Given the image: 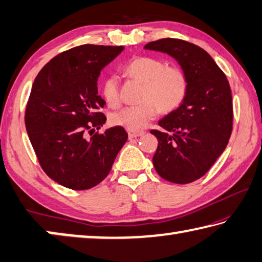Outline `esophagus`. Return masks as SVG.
Segmentation results:
<instances>
[{
	"label": "esophagus",
	"instance_id": "1",
	"mask_svg": "<svg viewBox=\"0 0 262 262\" xmlns=\"http://www.w3.org/2000/svg\"><path fill=\"white\" fill-rule=\"evenodd\" d=\"M128 132V136H129V139H133V137H139L144 135V132L143 130H135V129H127Z\"/></svg>",
	"mask_w": 262,
	"mask_h": 262
}]
</instances>
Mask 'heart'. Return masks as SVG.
Wrapping results in <instances>:
<instances>
[{
  "mask_svg": "<svg viewBox=\"0 0 262 262\" xmlns=\"http://www.w3.org/2000/svg\"><path fill=\"white\" fill-rule=\"evenodd\" d=\"M130 78L143 84L141 100L143 103L127 106L112 115L114 125L128 129H141L156 118L161 108L170 112L179 107L188 91V81L180 69L167 67L162 60L149 56H140L132 60L125 68ZM103 95L110 106L120 104L119 82L117 76L111 75L103 82Z\"/></svg>",
  "mask_w": 262,
  "mask_h": 262,
  "instance_id": "1",
  "label": "heart"
}]
</instances>
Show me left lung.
I'll return each mask as SVG.
<instances>
[{
  "mask_svg": "<svg viewBox=\"0 0 262 262\" xmlns=\"http://www.w3.org/2000/svg\"><path fill=\"white\" fill-rule=\"evenodd\" d=\"M144 50L162 52L178 62L188 91L177 110L158 121L154 166L163 179L188 184L205 176L227 148L232 132V96L224 73L214 59L194 43L165 38Z\"/></svg>",
  "mask_w": 262,
  "mask_h": 262,
  "instance_id": "8db88e82",
  "label": "left lung"
}]
</instances>
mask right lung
<instances>
[{
    "label": "right lung",
    "instance_id": "right-lung-1",
    "mask_svg": "<svg viewBox=\"0 0 262 262\" xmlns=\"http://www.w3.org/2000/svg\"><path fill=\"white\" fill-rule=\"evenodd\" d=\"M123 46L82 45L48 62L35 77L26 106L25 126L42 170L64 187H95L110 173L128 139L121 126L95 133L106 122L98 112L100 72Z\"/></svg>",
    "mask_w": 262,
    "mask_h": 262
}]
</instances>
